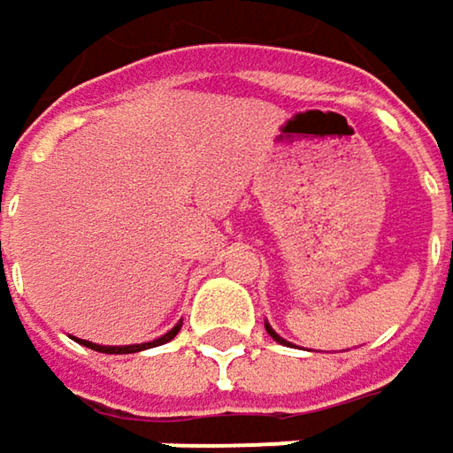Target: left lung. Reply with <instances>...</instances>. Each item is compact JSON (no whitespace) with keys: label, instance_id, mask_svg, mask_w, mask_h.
I'll list each match as a JSON object with an SVG mask.
<instances>
[{"label":"left lung","instance_id":"1","mask_svg":"<svg viewBox=\"0 0 453 453\" xmlns=\"http://www.w3.org/2000/svg\"><path fill=\"white\" fill-rule=\"evenodd\" d=\"M265 327H267V333H270V338H272V340H277V342H282V345H289L288 340H285V338H280V335H277V333H274V330H272L270 325H267V322H265Z\"/></svg>","mask_w":453,"mask_h":453}]
</instances>
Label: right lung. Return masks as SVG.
Segmentation results:
<instances>
[{"instance_id":"obj_1","label":"right lung","mask_w":453,"mask_h":453,"mask_svg":"<svg viewBox=\"0 0 453 453\" xmlns=\"http://www.w3.org/2000/svg\"><path fill=\"white\" fill-rule=\"evenodd\" d=\"M179 330H181V322L179 325H173L165 335L161 338H156L153 342H141V345H97V342H90V340H80V345H85V348H90V350H97V353H108V356H123V353H138V350H146V348H156V345H164L168 340H173L179 335Z\"/></svg>"}]
</instances>
